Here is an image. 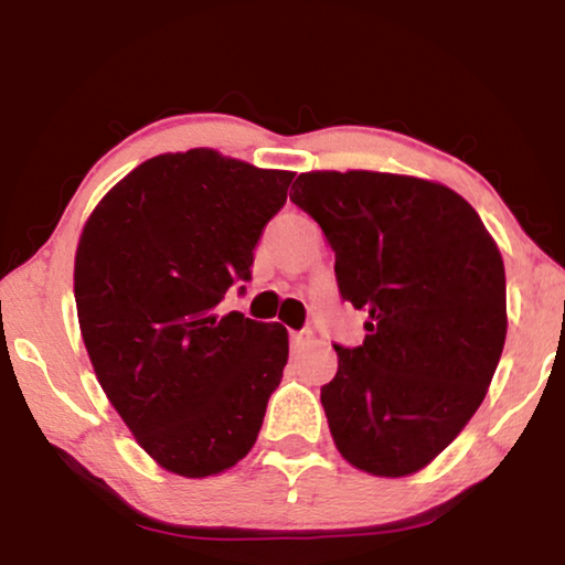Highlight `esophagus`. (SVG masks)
<instances>
[{"instance_id": "1", "label": "esophagus", "mask_w": 565, "mask_h": 565, "mask_svg": "<svg viewBox=\"0 0 565 565\" xmlns=\"http://www.w3.org/2000/svg\"><path fill=\"white\" fill-rule=\"evenodd\" d=\"M313 342V331L311 329H306V331H292V334H290V347H292V350H306V347L308 344H311Z\"/></svg>"}]
</instances>
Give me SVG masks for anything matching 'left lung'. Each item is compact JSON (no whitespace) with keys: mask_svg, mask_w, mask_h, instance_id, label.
<instances>
[{"mask_svg":"<svg viewBox=\"0 0 565 565\" xmlns=\"http://www.w3.org/2000/svg\"><path fill=\"white\" fill-rule=\"evenodd\" d=\"M290 200L327 236L339 296L367 313L365 342L334 344L339 370L321 385L337 450L365 473H416L460 435L499 365V246L458 192L416 177L306 172Z\"/></svg>","mask_w":565,"mask_h":565,"instance_id":"1","label":"left lung"}]
</instances>
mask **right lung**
Here are the masks:
<instances>
[{
    "instance_id": "add662e5",
    "label": "right lung",
    "mask_w": 565,
    "mask_h": 565,
    "mask_svg": "<svg viewBox=\"0 0 565 565\" xmlns=\"http://www.w3.org/2000/svg\"><path fill=\"white\" fill-rule=\"evenodd\" d=\"M292 172L213 149L161 153L99 200L74 298L97 381L138 445L184 478L236 466L288 362V331L218 311L252 280L254 246Z\"/></svg>"
}]
</instances>
